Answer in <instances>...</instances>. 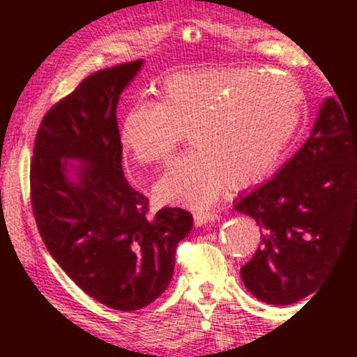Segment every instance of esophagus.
Listing matches in <instances>:
<instances>
[{
    "label": "esophagus",
    "instance_id": "esophagus-1",
    "mask_svg": "<svg viewBox=\"0 0 357 357\" xmlns=\"http://www.w3.org/2000/svg\"><path fill=\"white\" fill-rule=\"evenodd\" d=\"M192 218H195L196 227H203V225L213 223V221L218 220V213L216 211H195L192 213Z\"/></svg>",
    "mask_w": 357,
    "mask_h": 357
}]
</instances>
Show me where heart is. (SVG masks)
Masks as SVG:
<instances>
[{"mask_svg": "<svg viewBox=\"0 0 357 357\" xmlns=\"http://www.w3.org/2000/svg\"><path fill=\"white\" fill-rule=\"evenodd\" d=\"M255 68L176 72L159 102L127 109L119 139L141 165L171 158L190 132L195 151L171 162L154 191L162 203L208 208L230 181L250 186L272 173L292 141L304 93L290 77Z\"/></svg>", "mask_w": 357, "mask_h": 357, "instance_id": "heart-1", "label": "heart"}]
</instances>
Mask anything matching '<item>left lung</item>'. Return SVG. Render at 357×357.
Masks as SVG:
<instances>
[{"label":"left lung","instance_id":"1","mask_svg":"<svg viewBox=\"0 0 357 357\" xmlns=\"http://www.w3.org/2000/svg\"><path fill=\"white\" fill-rule=\"evenodd\" d=\"M339 102L327 97L304 146L235 203L261 230L241 280L267 304L290 305L319 289L357 228V124Z\"/></svg>","mask_w":357,"mask_h":357}]
</instances>
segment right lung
Wrapping results in <instances>:
<instances>
[{"label":"right lung","mask_w":357,"mask_h":357,"mask_svg":"<svg viewBox=\"0 0 357 357\" xmlns=\"http://www.w3.org/2000/svg\"><path fill=\"white\" fill-rule=\"evenodd\" d=\"M142 60L104 68L45 114L35 137L30 195L36 227L63 272L100 304L142 309L174 272L192 215L149 202L122 171L117 102ZM68 160H79L73 167Z\"/></svg>","instance_id":"right-lung-1"}]
</instances>
